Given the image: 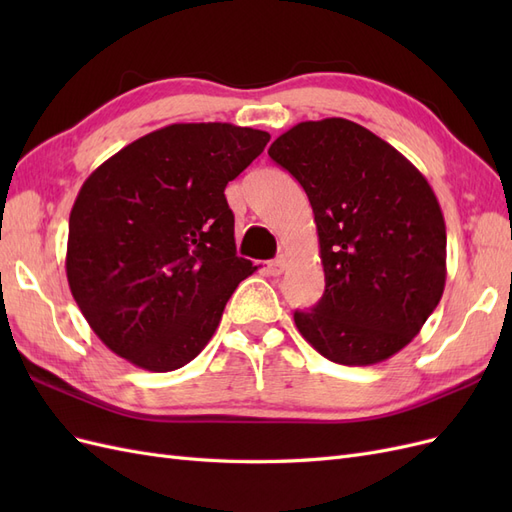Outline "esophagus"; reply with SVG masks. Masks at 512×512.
I'll list each match as a JSON object with an SVG mask.
<instances>
[{
  "mask_svg": "<svg viewBox=\"0 0 512 512\" xmlns=\"http://www.w3.org/2000/svg\"><path fill=\"white\" fill-rule=\"evenodd\" d=\"M286 267H288L286 256H280V258H275V260L269 262V273L277 277V275H282L286 271Z\"/></svg>",
  "mask_w": 512,
  "mask_h": 512,
  "instance_id": "1",
  "label": "esophagus"
}]
</instances>
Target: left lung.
<instances>
[{
	"instance_id": "1",
	"label": "left lung",
	"mask_w": 512,
	"mask_h": 512,
	"mask_svg": "<svg viewBox=\"0 0 512 512\" xmlns=\"http://www.w3.org/2000/svg\"><path fill=\"white\" fill-rule=\"evenodd\" d=\"M269 156L309 198L324 294L294 324L324 359L376 365L406 348L446 284V226L408 158L359 123L301 121Z\"/></svg>"
}]
</instances>
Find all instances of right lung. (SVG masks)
<instances>
[{
	"mask_svg": "<svg viewBox=\"0 0 512 512\" xmlns=\"http://www.w3.org/2000/svg\"><path fill=\"white\" fill-rule=\"evenodd\" d=\"M232 123H173L91 173L70 211V292L106 348L147 371L200 354L239 282L224 190L269 143Z\"/></svg>",
	"mask_w": 512,
	"mask_h": 512,
	"instance_id": "right-lung-1",
	"label": "right lung"
}]
</instances>
